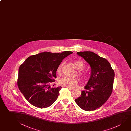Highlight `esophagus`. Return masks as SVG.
Returning a JSON list of instances; mask_svg holds the SVG:
<instances>
[{
	"label": "esophagus",
	"instance_id": "1",
	"mask_svg": "<svg viewBox=\"0 0 131 131\" xmlns=\"http://www.w3.org/2000/svg\"><path fill=\"white\" fill-rule=\"evenodd\" d=\"M67 87L69 89L73 90V89H74L73 87H69V86H67Z\"/></svg>",
	"mask_w": 131,
	"mask_h": 131
}]
</instances>
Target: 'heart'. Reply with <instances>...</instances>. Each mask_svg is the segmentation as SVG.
Masks as SVG:
<instances>
[{
    "label": "heart",
    "mask_w": 131,
    "mask_h": 131,
    "mask_svg": "<svg viewBox=\"0 0 131 131\" xmlns=\"http://www.w3.org/2000/svg\"><path fill=\"white\" fill-rule=\"evenodd\" d=\"M73 63L76 68L79 71H81L85 69V65L84 63L80 60H75L73 62ZM62 63L59 65L56 69L57 73L59 74L61 73L62 69ZM78 75L81 79L83 80H86L88 78V74L84 72H79L78 73ZM58 82L59 84L63 85H66L69 87H72L75 84L78 82L77 79L74 78H70L67 76H64L62 78L59 79Z\"/></svg>",
    "instance_id": "1"
}]
</instances>
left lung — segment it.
Masks as SVG:
<instances>
[{"label": "left lung", "instance_id": "8db88e82", "mask_svg": "<svg viewBox=\"0 0 131 131\" xmlns=\"http://www.w3.org/2000/svg\"><path fill=\"white\" fill-rule=\"evenodd\" d=\"M76 54L90 65L91 75L85 87L86 91H82L81 96L75 99L76 103L83 110H95L105 103L112 93L115 72L108 60L94 52Z\"/></svg>", "mask_w": 131, "mask_h": 131}]
</instances>
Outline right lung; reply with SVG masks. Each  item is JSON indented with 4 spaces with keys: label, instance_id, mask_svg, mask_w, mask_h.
Returning a JSON list of instances; mask_svg holds the SVG:
<instances>
[{
    "label": "right lung",
    "instance_id": "add662e5",
    "mask_svg": "<svg viewBox=\"0 0 131 131\" xmlns=\"http://www.w3.org/2000/svg\"><path fill=\"white\" fill-rule=\"evenodd\" d=\"M44 52L27 58L19 68L17 85L27 100L37 108H46L58 99L62 87H50L57 78L56 69L62 60L72 54Z\"/></svg>",
    "mask_w": 131,
    "mask_h": 131
}]
</instances>
